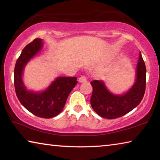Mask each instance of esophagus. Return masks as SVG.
I'll return each mask as SVG.
<instances>
[{
  "label": "esophagus",
  "mask_w": 160,
  "mask_h": 160,
  "mask_svg": "<svg viewBox=\"0 0 160 160\" xmlns=\"http://www.w3.org/2000/svg\"><path fill=\"white\" fill-rule=\"evenodd\" d=\"M87 80H88V78H87L85 75H82V76H81L79 78L80 82H87Z\"/></svg>",
  "instance_id": "esophagus-1"
}]
</instances>
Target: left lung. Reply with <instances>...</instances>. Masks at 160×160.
I'll return each instance as SVG.
<instances>
[{"mask_svg":"<svg viewBox=\"0 0 160 160\" xmlns=\"http://www.w3.org/2000/svg\"><path fill=\"white\" fill-rule=\"evenodd\" d=\"M139 56L136 80L132 88L123 95L111 93L102 81L94 80L90 82L93 89L91 106L101 117L108 119L121 117L135 109L141 102L145 91L146 67L140 52Z\"/></svg>","mask_w":160,"mask_h":160,"instance_id":"obj_1","label":"left lung"}]
</instances>
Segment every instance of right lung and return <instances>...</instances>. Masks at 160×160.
<instances>
[{"label":"right lung","mask_w":160,"mask_h":160,"mask_svg":"<svg viewBox=\"0 0 160 160\" xmlns=\"http://www.w3.org/2000/svg\"><path fill=\"white\" fill-rule=\"evenodd\" d=\"M42 47V39H35L23 48L15 66L14 85L16 95L26 109L39 117L50 118L61 112L78 81L76 77H58L44 91L37 92L27 90L22 77L24 68Z\"/></svg>","instance_id":"add662e5"}]
</instances>
